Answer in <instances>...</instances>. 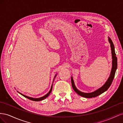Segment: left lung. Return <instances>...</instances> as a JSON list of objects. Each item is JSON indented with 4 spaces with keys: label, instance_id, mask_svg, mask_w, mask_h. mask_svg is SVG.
Wrapping results in <instances>:
<instances>
[{
    "label": "left lung",
    "instance_id": "left-lung-1",
    "mask_svg": "<svg viewBox=\"0 0 123 123\" xmlns=\"http://www.w3.org/2000/svg\"><path fill=\"white\" fill-rule=\"evenodd\" d=\"M109 42L110 43L111 46V52H112V69H111V71L109 77L108 79L107 80L106 83L104 84L103 86L98 89V90H96L94 92H91V93H84L77 90V88H76L75 85L74 83V81L73 80V78L71 77V83L72 88L74 89V90L77 93L80 95L81 96H83L84 98H95L96 96H98L99 95L102 94L103 93L107 91L108 88L110 87L111 84H112V81L113 80V79L115 76V71H116L117 69V57L116 56V54L115 53V50H114V46L113 43V42L112 40L109 37Z\"/></svg>",
    "mask_w": 123,
    "mask_h": 123
}]
</instances>
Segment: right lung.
Returning a JSON list of instances; mask_svg holds the SVG:
<instances>
[{"label": "right lung", "mask_w": 123, "mask_h": 123, "mask_svg": "<svg viewBox=\"0 0 123 123\" xmlns=\"http://www.w3.org/2000/svg\"><path fill=\"white\" fill-rule=\"evenodd\" d=\"M56 76V75H55V76ZM52 87H53V85H52V86H51V89H50V91H49V92H48L46 95H45L44 96H43V97H42V98H31V97H29V96H25V95H24V94H23L20 93H20L21 95L24 96V97H25V98H28V99H30V100H33V101H40V100H43V99H45L46 98H47L48 97V96H49V95H50V94L51 93V91H52Z\"/></svg>", "instance_id": "add662e5"}]
</instances>
